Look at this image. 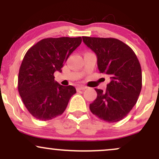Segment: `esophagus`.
Returning <instances> with one entry per match:
<instances>
[{
	"instance_id": "obj_1",
	"label": "esophagus",
	"mask_w": 159,
	"mask_h": 159,
	"mask_svg": "<svg viewBox=\"0 0 159 159\" xmlns=\"http://www.w3.org/2000/svg\"><path fill=\"white\" fill-rule=\"evenodd\" d=\"M86 88H87V87H86L85 86H78V87H77V88H76V90H77L78 91L84 90H85Z\"/></svg>"
}]
</instances>
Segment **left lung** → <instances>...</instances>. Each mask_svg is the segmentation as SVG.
<instances>
[{
  "instance_id": "obj_1",
  "label": "left lung",
  "mask_w": 159,
  "mask_h": 159,
  "mask_svg": "<svg viewBox=\"0 0 159 159\" xmlns=\"http://www.w3.org/2000/svg\"><path fill=\"white\" fill-rule=\"evenodd\" d=\"M83 42L97 56L100 73L111 78L106 90L95 89L97 97L90 111L107 123L123 120L134 106L142 87L141 67L129 45L114 38L82 36Z\"/></svg>"
}]
</instances>
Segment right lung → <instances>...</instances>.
<instances>
[{
  "mask_svg": "<svg viewBox=\"0 0 159 159\" xmlns=\"http://www.w3.org/2000/svg\"><path fill=\"white\" fill-rule=\"evenodd\" d=\"M81 37L46 38L25 54L19 69L18 90L33 116L46 121L64 112L76 93L73 86H62L54 73L61 72L68 57L81 43Z\"/></svg>",
  "mask_w": 159,
  "mask_h": 159,
  "instance_id": "1",
  "label": "right lung"
}]
</instances>
